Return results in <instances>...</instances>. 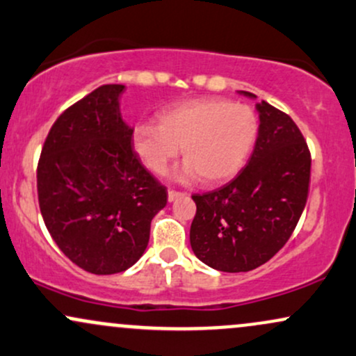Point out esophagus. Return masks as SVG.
<instances>
[{
  "mask_svg": "<svg viewBox=\"0 0 356 356\" xmlns=\"http://www.w3.org/2000/svg\"><path fill=\"white\" fill-rule=\"evenodd\" d=\"M182 195H184V192H181V191H174V189H170V191H169V201L172 202V201H175V199L182 197Z\"/></svg>",
  "mask_w": 356,
  "mask_h": 356,
  "instance_id": "esophagus-1",
  "label": "esophagus"
}]
</instances>
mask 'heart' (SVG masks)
Listing matches in <instances>:
<instances>
[{
	"label": "heart",
	"instance_id": "heart-1",
	"mask_svg": "<svg viewBox=\"0 0 356 356\" xmlns=\"http://www.w3.org/2000/svg\"><path fill=\"white\" fill-rule=\"evenodd\" d=\"M257 136V118L251 107L218 97L179 102L162 110L157 125L134 129L132 147L150 172L164 175L179 155L184 175L204 184L226 182L243 169Z\"/></svg>",
	"mask_w": 356,
	"mask_h": 356
}]
</instances>
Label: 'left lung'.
Segmentation results:
<instances>
[{"mask_svg":"<svg viewBox=\"0 0 356 356\" xmlns=\"http://www.w3.org/2000/svg\"><path fill=\"white\" fill-rule=\"evenodd\" d=\"M257 110L259 136L248 165L220 189L192 195V251L219 271L246 273L268 263L291 238L308 201L312 154L303 134L268 102Z\"/></svg>","mask_w":356,"mask_h":356,"instance_id":"8db88e82","label":"left lung"}]
</instances>
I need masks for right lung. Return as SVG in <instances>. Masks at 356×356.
<instances>
[{
    "label": "right lung",
    "instance_id": "add662e5",
    "mask_svg": "<svg viewBox=\"0 0 356 356\" xmlns=\"http://www.w3.org/2000/svg\"><path fill=\"white\" fill-rule=\"evenodd\" d=\"M122 92L124 85H102L65 110L36 167L44 226L61 252L92 275L136 264L167 204V187L134 150V130L118 112Z\"/></svg>",
    "mask_w": 356,
    "mask_h": 356
}]
</instances>
